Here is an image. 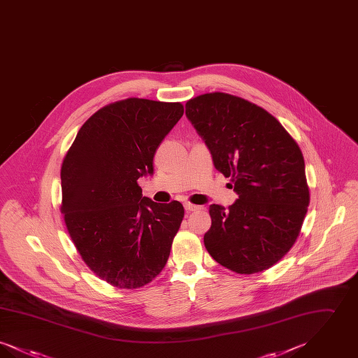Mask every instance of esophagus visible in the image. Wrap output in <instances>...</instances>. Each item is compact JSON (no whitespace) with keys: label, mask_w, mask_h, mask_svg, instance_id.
<instances>
[{"label":"esophagus","mask_w":358,"mask_h":358,"mask_svg":"<svg viewBox=\"0 0 358 358\" xmlns=\"http://www.w3.org/2000/svg\"><path fill=\"white\" fill-rule=\"evenodd\" d=\"M184 206H185V209H187V212H193V210H199V209H201V206L192 204V203H185Z\"/></svg>","instance_id":"obj_1"}]
</instances>
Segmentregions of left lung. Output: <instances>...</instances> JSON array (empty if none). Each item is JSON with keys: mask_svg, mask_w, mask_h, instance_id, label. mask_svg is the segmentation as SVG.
Instances as JSON below:
<instances>
[{"mask_svg": "<svg viewBox=\"0 0 358 358\" xmlns=\"http://www.w3.org/2000/svg\"><path fill=\"white\" fill-rule=\"evenodd\" d=\"M185 114L238 194L227 210L209 206L206 251L234 273L268 270L294 245L310 203L296 141L268 111L225 92L189 99Z\"/></svg>", "mask_w": 358, "mask_h": 358, "instance_id": "8db88e82", "label": "left lung"}]
</instances>
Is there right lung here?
<instances>
[{"label":"right lung","mask_w":358,"mask_h":358,"mask_svg":"<svg viewBox=\"0 0 358 358\" xmlns=\"http://www.w3.org/2000/svg\"><path fill=\"white\" fill-rule=\"evenodd\" d=\"M184 114L180 102L129 98L85 120L62 164L69 238L87 267L118 289H139L165 267L184 219L178 201L142 197L138 178Z\"/></svg>","instance_id":"right-lung-1"}]
</instances>
